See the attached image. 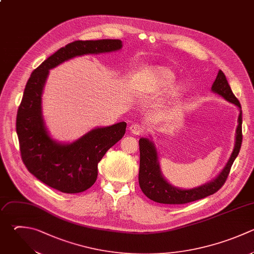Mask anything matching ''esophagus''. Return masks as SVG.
Wrapping results in <instances>:
<instances>
[{
  "instance_id": "obj_1",
  "label": "esophagus",
  "mask_w": 254,
  "mask_h": 254,
  "mask_svg": "<svg viewBox=\"0 0 254 254\" xmlns=\"http://www.w3.org/2000/svg\"><path fill=\"white\" fill-rule=\"evenodd\" d=\"M129 129H130L131 133L134 135H141L144 132V128L140 124H132L129 127Z\"/></svg>"
}]
</instances>
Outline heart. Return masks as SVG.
I'll return each instance as SVG.
<instances>
[{
    "instance_id": "obj_1",
    "label": "heart",
    "mask_w": 254,
    "mask_h": 254,
    "mask_svg": "<svg viewBox=\"0 0 254 254\" xmlns=\"http://www.w3.org/2000/svg\"><path fill=\"white\" fill-rule=\"evenodd\" d=\"M175 78L174 73L171 69L164 66H157L152 69L147 70L141 76V86L146 91H153L158 89H163L169 86ZM182 87L177 86L174 89V94H178Z\"/></svg>"
}]
</instances>
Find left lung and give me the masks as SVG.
<instances>
[{
  "label": "left lung",
  "mask_w": 254,
  "mask_h": 254,
  "mask_svg": "<svg viewBox=\"0 0 254 254\" xmlns=\"http://www.w3.org/2000/svg\"><path fill=\"white\" fill-rule=\"evenodd\" d=\"M211 90L221 95L224 99L235 104L241 109V105L238 99L233 94L227 82V79L221 70L218 71V74L212 84ZM241 124H242V113L240 110V113L238 116V126L236 128L235 146L227 164L225 165V167L223 168V170L215 180L192 190H180L171 186L169 183H167V181L163 178L161 174L157 152L153 143L146 138H141L139 140V149H140L139 185L144 194L150 199L159 203L183 204V203L191 202L215 193L224 185L228 177V174L230 172V168L239 153L241 142H242Z\"/></svg>",
  "instance_id": "obj_1"
}]
</instances>
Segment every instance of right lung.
<instances>
[{"mask_svg": "<svg viewBox=\"0 0 254 254\" xmlns=\"http://www.w3.org/2000/svg\"><path fill=\"white\" fill-rule=\"evenodd\" d=\"M119 40L75 41L60 49L29 78L17 113V134L22 160L38 180L66 193L81 192L97 179V165L125 134L126 122L96 128L67 145L53 141L42 116V92L49 70L74 57L118 51Z\"/></svg>", "mask_w": 254, "mask_h": 254, "instance_id": "1", "label": "right lung"}]
</instances>
